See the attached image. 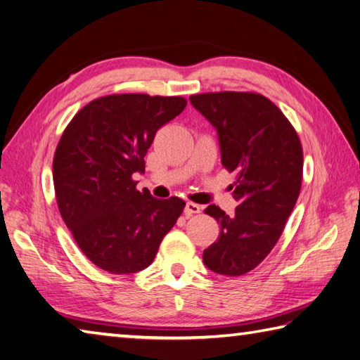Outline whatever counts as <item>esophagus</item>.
<instances>
[{
	"label": "esophagus",
	"instance_id": "obj_1",
	"mask_svg": "<svg viewBox=\"0 0 360 360\" xmlns=\"http://www.w3.org/2000/svg\"><path fill=\"white\" fill-rule=\"evenodd\" d=\"M200 212V207L194 202H188L185 207V214L186 216H193V214H199Z\"/></svg>",
	"mask_w": 360,
	"mask_h": 360
}]
</instances>
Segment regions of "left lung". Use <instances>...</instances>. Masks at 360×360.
<instances>
[{
	"label": "left lung",
	"instance_id": "8db88e82",
	"mask_svg": "<svg viewBox=\"0 0 360 360\" xmlns=\"http://www.w3.org/2000/svg\"><path fill=\"white\" fill-rule=\"evenodd\" d=\"M189 101L217 129L222 166L238 175L234 214L216 205L205 210L221 233L203 250V262L219 275L240 276L258 267L281 238L302 189V143L281 110L259 93H202Z\"/></svg>",
	"mask_w": 360,
	"mask_h": 360
}]
</instances>
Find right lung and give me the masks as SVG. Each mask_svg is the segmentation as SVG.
I'll return each instance as SVG.
<instances>
[{
    "instance_id": "add662e5",
    "label": "right lung",
    "mask_w": 360,
    "mask_h": 360,
    "mask_svg": "<svg viewBox=\"0 0 360 360\" xmlns=\"http://www.w3.org/2000/svg\"><path fill=\"white\" fill-rule=\"evenodd\" d=\"M181 96L108 94L88 102L65 127L53 160L57 207L80 250L115 275L149 267L185 208L153 199L131 179L157 130L186 107Z\"/></svg>"
}]
</instances>
